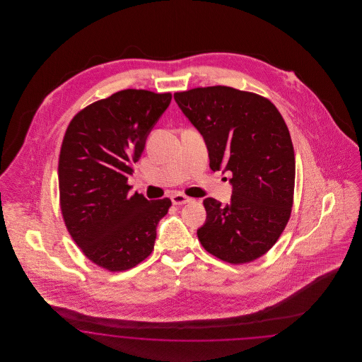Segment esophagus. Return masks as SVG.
Segmentation results:
<instances>
[{
    "mask_svg": "<svg viewBox=\"0 0 362 362\" xmlns=\"http://www.w3.org/2000/svg\"><path fill=\"white\" fill-rule=\"evenodd\" d=\"M171 201H173V205H185L191 201V198L186 197L185 194H180V192H176L171 197Z\"/></svg>",
    "mask_w": 362,
    "mask_h": 362,
    "instance_id": "esophagus-1",
    "label": "esophagus"
}]
</instances>
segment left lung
Masks as SVG:
<instances>
[{
    "label": "left lung",
    "mask_w": 362,
    "mask_h": 362,
    "mask_svg": "<svg viewBox=\"0 0 362 362\" xmlns=\"http://www.w3.org/2000/svg\"><path fill=\"white\" fill-rule=\"evenodd\" d=\"M173 99L204 137L211 171L232 173L229 204L204 201L198 239L233 264L260 258L292 211L296 161L286 123L270 100L230 86L195 88Z\"/></svg>",
    "instance_id": "obj_1"
}]
</instances>
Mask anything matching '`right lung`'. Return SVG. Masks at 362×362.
<instances>
[{
  "mask_svg": "<svg viewBox=\"0 0 362 362\" xmlns=\"http://www.w3.org/2000/svg\"><path fill=\"white\" fill-rule=\"evenodd\" d=\"M171 93L124 89L89 104L69 123L59 153L64 221L86 258L110 272L137 266L153 251L170 198L129 194L132 165L171 103Z\"/></svg>",
  "mask_w": 362,
  "mask_h": 362,
  "instance_id": "1",
  "label": "right lung"
}]
</instances>
